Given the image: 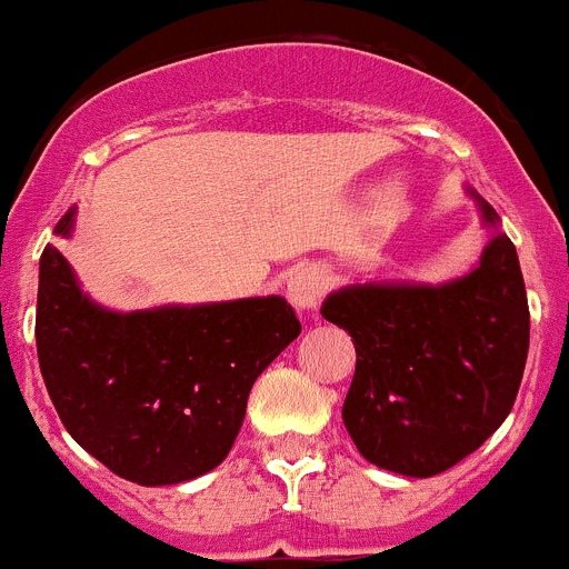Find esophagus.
<instances>
[{"mask_svg": "<svg viewBox=\"0 0 569 569\" xmlns=\"http://www.w3.org/2000/svg\"><path fill=\"white\" fill-rule=\"evenodd\" d=\"M325 290H328V279L316 268H301L288 279V299L301 313H310V310L319 308Z\"/></svg>", "mask_w": 569, "mask_h": 569, "instance_id": "obj_1", "label": "esophagus"}]
</instances>
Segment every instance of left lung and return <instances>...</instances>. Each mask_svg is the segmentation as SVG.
<instances>
[{"mask_svg": "<svg viewBox=\"0 0 569 569\" xmlns=\"http://www.w3.org/2000/svg\"><path fill=\"white\" fill-rule=\"evenodd\" d=\"M467 193L492 230L470 273L441 284H347L321 305L356 345L347 433L370 465L410 479L479 450L510 416L525 376L530 310L519 253L499 213Z\"/></svg>", "mask_w": 569, "mask_h": 569, "instance_id": "left-lung-1", "label": "left lung"}]
</instances>
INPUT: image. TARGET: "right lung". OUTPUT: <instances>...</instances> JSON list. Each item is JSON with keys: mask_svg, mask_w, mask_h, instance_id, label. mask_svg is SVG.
I'll return each mask as SVG.
<instances>
[{"mask_svg": "<svg viewBox=\"0 0 569 569\" xmlns=\"http://www.w3.org/2000/svg\"><path fill=\"white\" fill-rule=\"evenodd\" d=\"M77 208L53 233H73ZM301 333L281 296L119 313L82 293L48 244L39 259L37 353L77 445L142 487L182 485L224 461L253 381Z\"/></svg>", "mask_w": 569, "mask_h": 569, "instance_id": "right-lung-1", "label": "right lung"}]
</instances>
